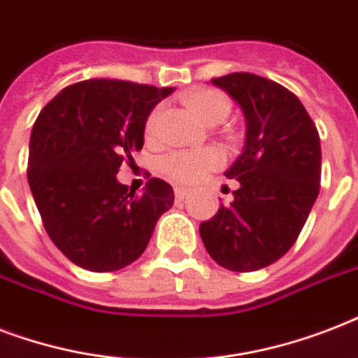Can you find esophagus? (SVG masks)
I'll return each instance as SVG.
<instances>
[{"label": "esophagus", "instance_id": "esophagus-1", "mask_svg": "<svg viewBox=\"0 0 358 358\" xmlns=\"http://www.w3.org/2000/svg\"><path fill=\"white\" fill-rule=\"evenodd\" d=\"M174 195H176V199H178V201H184L185 196H187V189H185V187H180V185H176V187H174Z\"/></svg>", "mask_w": 358, "mask_h": 358}]
</instances>
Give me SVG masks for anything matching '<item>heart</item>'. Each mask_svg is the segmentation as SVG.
Returning a JSON list of instances; mask_svg holds the SVG:
<instances>
[{
  "label": "heart",
  "instance_id": "heart-1",
  "mask_svg": "<svg viewBox=\"0 0 358 358\" xmlns=\"http://www.w3.org/2000/svg\"><path fill=\"white\" fill-rule=\"evenodd\" d=\"M185 106L195 115L202 124H219L227 119L230 111L229 98L223 92L213 91V89H196L185 96ZM157 119H159V109H154L146 120V134H154ZM221 157L215 150H196V152H174L163 159V171L176 182L191 184L210 171L217 167Z\"/></svg>",
  "mask_w": 358,
  "mask_h": 358
}]
</instances>
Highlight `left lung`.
I'll list each match as a JSON object with an SVG mask.
<instances>
[{
  "label": "left lung",
  "instance_id": "1",
  "mask_svg": "<svg viewBox=\"0 0 358 358\" xmlns=\"http://www.w3.org/2000/svg\"><path fill=\"white\" fill-rule=\"evenodd\" d=\"M245 120L243 150L224 176L238 180L230 206L199 227L208 255L229 271H256L282 258L320 193V135L294 92L260 76L215 78Z\"/></svg>",
  "mask_w": 358,
  "mask_h": 358
}]
</instances>
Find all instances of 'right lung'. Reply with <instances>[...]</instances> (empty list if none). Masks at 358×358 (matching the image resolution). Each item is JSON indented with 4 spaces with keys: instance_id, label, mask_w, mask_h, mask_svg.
I'll return each instance as SVG.
<instances>
[{
    "instance_id": "obj_1",
    "label": "right lung",
    "mask_w": 358,
    "mask_h": 358,
    "mask_svg": "<svg viewBox=\"0 0 358 358\" xmlns=\"http://www.w3.org/2000/svg\"><path fill=\"white\" fill-rule=\"evenodd\" d=\"M173 91L87 80L63 89L38 115L27 182L48 236L76 266L96 273L129 266L173 206L165 180L152 178L141 195L117 180L124 157L145 145L152 109Z\"/></svg>"
}]
</instances>
